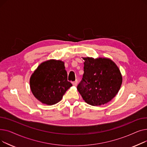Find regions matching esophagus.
Wrapping results in <instances>:
<instances>
[{"label":"esophagus","mask_w":147,"mask_h":147,"mask_svg":"<svg viewBox=\"0 0 147 147\" xmlns=\"http://www.w3.org/2000/svg\"><path fill=\"white\" fill-rule=\"evenodd\" d=\"M72 83H73V86H76L77 85H78V80H76V81L73 82Z\"/></svg>","instance_id":"esophagus-1"}]
</instances>
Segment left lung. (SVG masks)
I'll return each mask as SVG.
<instances>
[{
    "mask_svg": "<svg viewBox=\"0 0 147 147\" xmlns=\"http://www.w3.org/2000/svg\"><path fill=\"white\" fill-rule=\"evenodd\" d=\"M84 74L78 90L86 102L104 105L117 95L122 83L119 68L108 58H84Z\"/></svg>",
    "mask_w": 147,
    "mask_h": 147,
    "instance_id": "left-lung-1",
    "label": "left lung"
}]
</instances>
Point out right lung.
<instances>
[{
	"mask_svg": "<svg viewBox=\"0 0 147 147\" xmlns=\"http://www.w3.org/2000/svg\"><path fill=\"white\" fill-rule=\"evenodd\" d=\"M30 83L34 96L49 105L59 102L72 86L67 80L64 62L53 59L44 62L37 67L31 76Z\"/></svg>",
	"mask_w": 147,
	"mask_h": 147,
	"instance_id": "1",
	"label": "right lung"
}]
</instances>
